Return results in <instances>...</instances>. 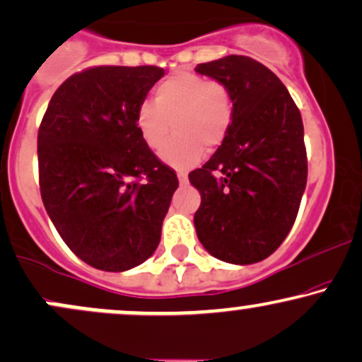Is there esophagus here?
<instances>
[{
	"mask_svg": "<svg viewBox=\"0 0 362 362\" xmlns=\"http://www.w3.org/2000/svg\"><path fill=\"white\" fill-rule=\"evenodd\" d=\"M177 177H178V180H180V184H187V180H189V175H187V172H178Z\"/></svg>",
	"mask_w": 362,
	"mask_h": 362,
	"instance_id": "1",
	"label": "esophagus"
}]
</instances>
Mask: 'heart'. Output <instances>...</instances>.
Wrapping results in <instances>:
<instances>
[{"label":"heart","mask_w":362,"mask_h":362,"mask_svg":"<svg viewBox=\"0 0 362 362\" xmlns=\"http://www.w3.org/2000/svg\"><path fill=\"white\" fill-rule=\"evenodd\" d=\"M235 120V95L226 83L180 71L161 81L155 102L144 100L136 109L134 124L141 139L173 168H189L207 151H214L230 134Z\"/></svg>","instance_id":"heart-1"}]
</instances>
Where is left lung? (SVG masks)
<instances>
[{
	"label": "left lung",
	"mask_w": 362,
	"mask_h": 362,
	"mask_svg": "<svg viewBox=\"0 0 362 362\" xmlns=\"http://www.w3.org/2000/svg\"><path fill=\"white\" fill-rule=\"evenodd\" d=\"M235 95L230 134L202 168L189 173L201 192L199 242L216 259L255 264L293 228L308 177L300 109L271 69L247 56L197 64Z\"/></svg>",
	"instance_id": "1"
}]
</instances>
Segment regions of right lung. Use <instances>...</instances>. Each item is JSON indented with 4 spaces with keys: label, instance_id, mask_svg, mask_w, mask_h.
Here are the masks:
<instances>
[{
    "label": "right lung",
    "instance_id": "obj_1",
    "mask_svg": "<svg viewBox=\"0 0 362 362\" xmlns=\"http://www.w3.org/2000/svg\"><path fill=\"white\" fill-rule=\"evenodd\" d=\"M158 66H95L52 95L37 136L42 202L74 255L122 272L153 255L178 187L141 139L136 109Z\"/></svg>",
    "mask_w": 362,
    "mask_h": 362
}]
</instances>
